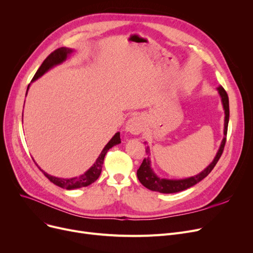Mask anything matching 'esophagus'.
I'll return each instance as SVG.
<instances>
[{
    "mask_svg": "<svg viewBox=\"0 0 253 253\" xmlns=\"http://www.w3.org/2000/svg\"><path fill=\"white\" fill-rule=\"evenodd\" d=\"M143 129V122L142 119L137 116L133 115L126 123V131H128L131 134H139Z\"/></svg>",
    "mask_w": 253,
    "mask_h": 253,
    "instance_id": "1",
    "label": "esophagus"
}]
</instances>
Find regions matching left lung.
I'll return each instance as SVG.
<instances>
[{
	"instance_id": "obj_1",
	"label": "left lung",
	"mask_w": 253,
	"mask_h": 253,
	"mask_svg": "<svg viewBox=\"0 0 253 253\" xmlns=\"http://www.w3.org/2000/svg\"><path fill=\"white\" fill-rule=\"evenodd\" d=\"M218 92L221 96L222 104H223V109H224V114H225V119H224V137L221 141L220 148L214 158L213 162H212L205 170H203L200 174H198L196 176H192L190 178H185V179H178V180H172V179H165V178H160L158 177L153 170L151 169L150 166V158L148 157L147 159H143V161L140 165V167L137 170V177L139 181L143 187L151 191H156V192H160L164 194H171V193H177L183 190H187L199 181H201L203 178H205L212 169L214 168L216 163L218 162L219 158L222 155L225 141H227V133H228V125H229V118H230V104H229V96L228 93L222 87L218 88ZM145 153L150 154L149 148L145 150Z\"/></svg>"
}]
</instances>
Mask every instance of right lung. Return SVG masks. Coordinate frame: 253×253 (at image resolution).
<instances>
[{"mask_svg":"<svg viewBox=\"0 0 253 253\" xmlns=\"http://www.w3.org/2000/svg\"><path fill=\"white\" fill-rule=\"evenodd\" d=\"M72 52L71 49H66L64 47L58 48L56 50H54L53 52H51L50 54L46 57V59L43 61V63L40 66L39 70L37 71V73L35 74L33 81H35L36 79H38L39 77H41L44 73H46L50 68H52L53 65L58 64L60 62H62L68 54ZM30 87V85H29ZM28 87V89H29ZM28 92V91H26ZM121 142V138H120V133H116L114 135V137L109 141V143L105 145L104 149L102 150L101 154L99 155V157L97 158L96 162L94 163L86 173H84L83 175H81L80 177H75V178H71V179H61V178H57L54 176H51L49 174H47L46 172H44L43 170H41L44 175L54 184L58 185V187L62 188V189H66V190H73V189H79V188H83V187H87V185H90L91 183L94 182L100 175L101 173V168H102V164H103V159L105 154L108 153V151L113 148L114 145L119 144Z\"/></svg>","mask_w":253,"mask_h":253,"instance_id":"obj_1","label":"right lung"}]
</instances>
